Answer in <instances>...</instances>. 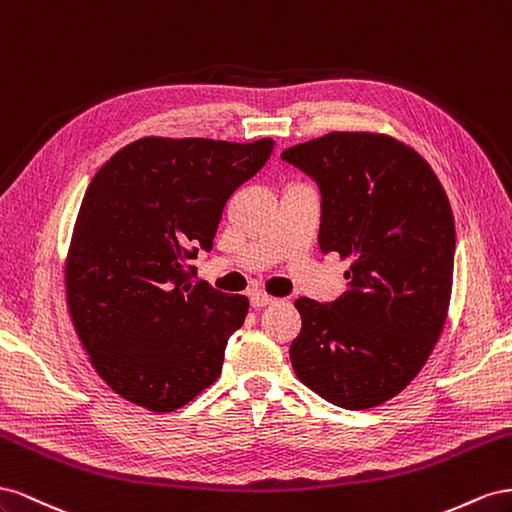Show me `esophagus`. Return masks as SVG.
Listing matches in <instances>:
<instances>
[{"label":"esophagus","instance_id":"obj_1","mask_svg":"<svg viewBox=\"0 0 512 512\" xmlns=\"http://www.w3.org/2000/svg\"><path fill=\"white\" fill-rule=\"evenodd\" d=\"M272 302H274V298L268 296V294H261V291H257V294L251 296V306H253V309H264V306H268Z\"/></svg>","mask_w":512,"mask_h":512}]
</instances>
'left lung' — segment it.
Listing matches in <instances>:
<instances>
[{"instance_id":"obj_1","label":"left lung","mask_w":512,"mask_h":512,"mask_svg":"<svg viewBox=\"0 0 512 512\" xmlns=\"http://www.w3.org/2000/svg\"><path fill=\"white\" fill-rule=\"evenodd\" d=\"M281 158L319 186V248L349 261L343 296L294 302L291 367L328 403L369 410L412 382L444 330L455 268L446 191L388 135L330 133Z\"/></svg>"}]
</instances>
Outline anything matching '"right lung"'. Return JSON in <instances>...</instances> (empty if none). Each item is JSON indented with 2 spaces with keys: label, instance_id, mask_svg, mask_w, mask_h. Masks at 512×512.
<instances>
[{
  "label": "right lung",
  "instance_id": "1",
  "mask_svg": "<svg viewBox=\"0 0 512 512\" xmlns=\"http://www.w3.org/2000/svg\"><path fill=\"white\" fill-rule=\"evenodd\" d=\"M272 139L143 137L98 169L66 257L72 326L105 384L150 412L212 386L246 296L193 285L233 191L266 165Z\"/></svg>",
  "mask_w": 512,
  "mask_h": 512
}]
</instances>
